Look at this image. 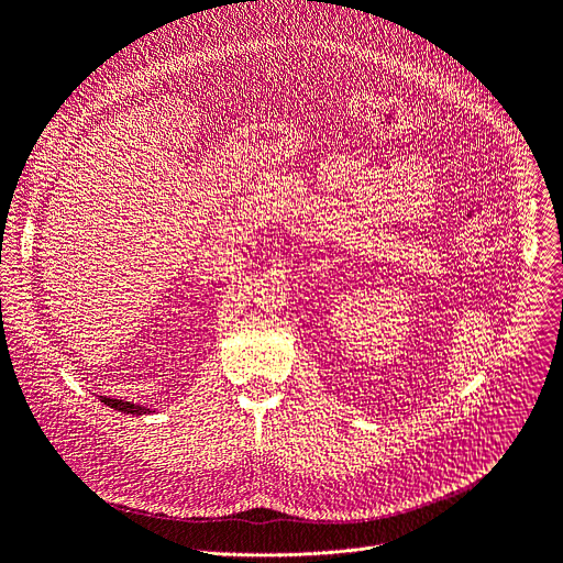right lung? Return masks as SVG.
Masks as SVG:
<instances>
[{
    "label": "right lung",
    "instance_id": "obj_1",
    "mask_svg": "<svg viewBox=\"0 0 563 563\" xmlns=\"http://www.w3.org/2000/svg\"><path fill=\"white\" fill-rule=\"evenodd\" d=\"M101 402H106L108 407L117 409V411H124V413H135V417H142V413H150L152 409H146L142 405L135 402H124V400H114V398H101Z\"/></svg>",
    "mask_w": 563,
    "mask_h": 563
}]
</instances>
